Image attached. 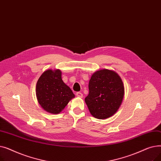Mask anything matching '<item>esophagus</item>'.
Segmentation results:
<instances>
[{
	"label": "esophagus",
	"mask_w": 161,
	"mask_h": 161,
	"mask_svg": "<svg viewBox=\"0 0 161 161\" xmlns=\"http://www.w3.org/2000/svg\"><path fill=\"white\" fill-rule=\"evenodd\" d=\"M76 96L78 97H80V98H82L83 97V94L80 92H76Z\"/></svg>",
	"instance_id": "obj_1"
}]
</instances>
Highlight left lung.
<instances>
[{
    "label": "left lung",
    "instance_id": "left-lung-1",
    "mask_svg": "<svg viewBox=\"0 0 161 161\" xmlns=\"http://www.w3.org/2000/svg\"><path fill=\"white\" fill-rule=\"evenodd\" d=\"M86 103L91 115L97 119L112 116L120 107L124 97L123 81L116 72L107 69L96 72L89 83Z\"/></svg>",
    "mask_w": 161,
    "mask_h": 161
}]
</instances>
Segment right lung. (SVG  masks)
<instances>
[{
	"label": "right lung",
	"instance_id": "1",
	"mask_svg": "<svg viewBox=\"0 0 161 161\" xmlns=\"http://www.w3.org/2000/svg\"><path fill=\"white\" fill-rule=\"evenodd\" d=\"M36 94L42 108L55 114L60 113L75 97L70 88L62 80L59 70H48L41 75L36 83Z\"/></svg>",
	"mask_w": 161,
	"mask_h": 161
}]
</instances>
